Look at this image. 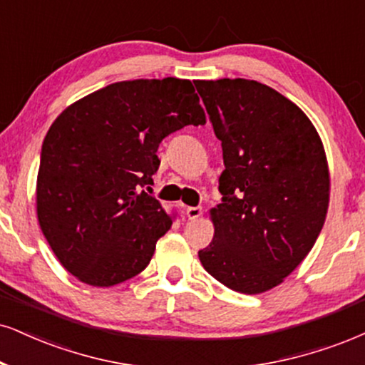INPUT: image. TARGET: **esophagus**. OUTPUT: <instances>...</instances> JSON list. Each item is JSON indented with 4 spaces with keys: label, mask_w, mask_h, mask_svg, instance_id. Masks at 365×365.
I'll use <instances>...</instances> for the list:
<instances>
[{
    "label": "esophagus",
    "mask_w": 365,
    "mask_h": 365,
    "mask_svg": "<svg viewBox=\"0 0 365 365\" xmlns=\"http://www.w3.org/2000/svg\"><path fill=\"white\" fill-rule=\"evenodd\" d=\"M186 215L190 220H196L203 215V208H201V206H190V208L186 210Z\"/></svg>",
    "instance_id": "34e87169"
}]
</instances>
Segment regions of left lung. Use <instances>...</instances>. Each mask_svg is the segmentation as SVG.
<instances>
[{
    "mask_svg": "<svg viewBox=\"0 0 365 365\" xmlns=\"http://www.w3.org/2000/svg\"><path fill=\"white\" fill-rule=\"evenodd\" d=\"M223 148L222 203L206 272L259 294L294 271L325 223L330 178L313 123L276 89L249 79L196 81Z\"/></svg>",
    "mask_w": 365,
    "mask_h": 365,
    "instance_id": "1",
    "label": "left lung"
}]
</instances>
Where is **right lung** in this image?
Masks as SVG:
<instances>
[{
  "label": "right lung",
  "mask_w": 365,
  "mask_h": 365,
  "mask_svg": "<svg viewBox=\"0 0 365 365\" xmlns=\"http://www.w3.org/2000/svg\"><path fill=\"white\" fill-rule=\"evenodd\" d=\"M191 81H121L62 111L40 152L37 215L58 262L79 281L115 286L142 272L173 220L154 196L157 148L203 125Z\"/></svg>",
  "instance_id": "right-lung-1"
}]
</instances>
